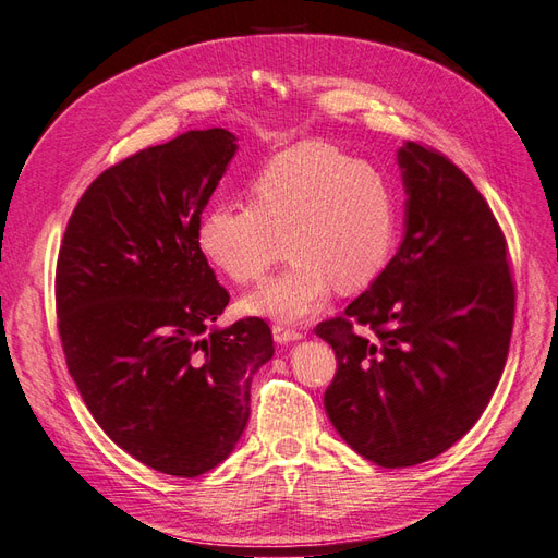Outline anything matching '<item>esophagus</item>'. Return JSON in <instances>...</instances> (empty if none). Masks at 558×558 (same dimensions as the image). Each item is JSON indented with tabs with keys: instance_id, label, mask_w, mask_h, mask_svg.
<instances>
[{
	"instance_id": "esophagus-1",
	"label": "esophagus",
	"mask_w": 558,
	"mask_h": 558,
	"mask_svg": "<svg viewBox=\"0 0 558 558\" xmlns=\"http://www.w3.org/2000/svg\"><path fill=\"white\" fill-rule=\"evenodd\" d=\"M272 335H275V342H279V344L298 342V340H302V337H305V332L289 326V324H275L272 326Z\"/></svg>"
}]
</instances>
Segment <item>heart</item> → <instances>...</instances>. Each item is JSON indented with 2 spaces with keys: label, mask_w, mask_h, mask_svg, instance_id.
<instances>
[{
  "label": "heart",
  "mask_w": 558,
  "mask_h": 558,
  "mask_svg": "<svg viewBox=\"0 0 558 558\" xmlns=\"http://www.w3.org/2000/svg\"><path fill=\"white\" fill-rule=\"evenodd\" d=\"M396 209L381 174L330 144L281 150L248 183V205L209 207L197 244L240 283L260 281L289 251L283 272L244 300L251 314L302 320L324 305L330 286L356 293L377 279L393 248Z\"/></svg>",
  "instance_id": "b5f03b06"
}]
</instances>
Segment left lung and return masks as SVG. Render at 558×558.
Instances as JSON below:
<instances>
[{"instance_id":"left-lung-1","label":"left lung","mask_w":558,"mask_h":558,"mask_svg":"<svg viewBox=\"0 0 558 558\" xmlns=\"http://www.w3.org/2000/svg\"><path fill=\"white\" fill-rule=\"evenodd\" d=\"M398 165L408 193L398 253L342 316L316 326L337 359L328 418L381 468L430 461L477 424L514 324L508 244L482 193L416 142Z\"/></svg>"}]
</instances>
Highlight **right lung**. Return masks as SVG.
<instances>
[{"mask_svg": "<svg viewBox=\"0 0 558 558\" xmlns=\"http://www.w3.org/2000/svg\"><path fill=\"white\" fill-rule=\"evenodd\" d=\"M238 137L191 130L99 174L66 223L56 307L83 402L132 459L197 477L232 453L251 377L275 353L263 318L214 326L228 305L197 244Z\"/></svg>", "mask_w": 558, "mask_h": 558, "instance_id": "obj_1", "label": "right lung"}]
</instances>
